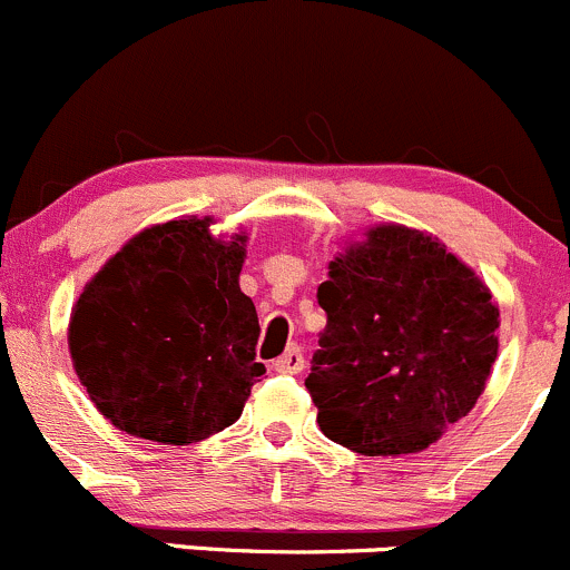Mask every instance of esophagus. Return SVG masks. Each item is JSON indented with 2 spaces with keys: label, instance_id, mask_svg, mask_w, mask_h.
Masks as SVG:
<instances>
[{
  "label": "esophagus",
  "instance_id": "34e87169",
  "mask_svg": "<svg viewBox=\"0 0 570 570\" xmlns=\"http://www.w3.org/2000/svg\"><path fill=\"white\" fill-rule=\"evenodd\" d=\"M274 368L279 371V374H298V371L304 368V354L298 346H287L283 357L274 360Z\"/></svg>",
  "mask_w": 570,
  "mask_h": 570
}]
</instances>
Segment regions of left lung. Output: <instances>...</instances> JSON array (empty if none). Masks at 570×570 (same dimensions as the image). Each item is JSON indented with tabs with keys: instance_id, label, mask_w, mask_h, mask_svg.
I'll return each mask as SVG.
<instances>
[{
	"instance_id": "1",
	"label": "left lung",
	"mask_w": 570,
	"mask_h": 570,
	"mask_svg": "<svg viewBox=\"0 0 570 570\" xmlns=\"http://www.w3.org/2000/svg\"><path fill=\"white\" fill-rule=\"evenodd\" d=\"M318 304L326 330L304 385L330 441L415 454L474 410L499 357V304L430 233L365 229L330 261Z\"/></svg>"
}]
</instances>
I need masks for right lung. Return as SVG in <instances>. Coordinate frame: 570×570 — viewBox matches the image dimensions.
<instances>
[{"label": "right lung", "mask_w": 570, "mask_h": 570, "mask_svg": "<svg viewBox=\"0 0 570 570\" xmlns=\"http://www.w3.org/2000/svg\"><path fill=\"white\" fill-rule=\"evenodd\" d=\"M183 216L129 238L71 307L69 352L116 430L188 446L235 424L257 363V309L240 291L246 233Z\"/></svg>", "instance_id": "obj_1"}]
</instances>
